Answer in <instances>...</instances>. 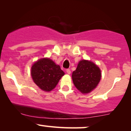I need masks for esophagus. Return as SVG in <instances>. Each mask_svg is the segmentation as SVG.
I'll list each match as a JSON object with an SVG mask.
<instances>
[{"label":"esophagus","mask_w":131,"mask_h":131,"mask_svg":"<svg viewBox=\"0 0 131 131\" xmlns=\"http://www.w3.org/2000/svg\"><path fill=\"white\" fill-rule=\"evenodd\" d=\"M67 74H71V70H70V69H67Z\"/></svg>","instance_id":"obj_1"}]
</instances>
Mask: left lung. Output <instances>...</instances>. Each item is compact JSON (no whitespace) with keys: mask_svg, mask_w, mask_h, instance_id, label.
<instances>
[{"mask_svg":"<svg viewBox=\"0 0 131 131\" xmlns=\"http://www.w3.org/2000/svg\"><path fill=\"white\" fill-rule=\"evenodd\" d=\"M73 83L83 94H87L96 88L101 79V71L93 62L81 60L72 74Z\"/></svg>","mask_w":131,"mask_h":131,"instance_id":"left-lung-1","label":"left lung"}]
</instances>
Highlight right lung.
<instances>
[{"instance_id":"obj_1","label":"right lung","mask_w":131,"mask_h":131,"mask_svg":"<svg viewBox=\"0 0 131 131\" xmlns=\"http://www.w3.org/2000/svg\"><path fill=\"white\" fill-rule=\"evenodd\" d=\"M31 76L35 84L44 91H50L56 87L64 74L59 65L49 58H42L31 68Z\"/></svg>"}]
</instances>
